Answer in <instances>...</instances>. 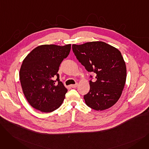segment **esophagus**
<instances>
[{"instance_id":"obj_1","label":"esophagus","mask_w":149,"mask_h":149,"mask_svg":"<svg viewBox=\"0 0 149 149\" xmlns=\"http://www.w3.org/2000/svg\"><path fill=\"white\" fill-rule=\"evenodd\" d=\"M77 86H78V84L77 83L75 84H71V85H70V87L72 88H75L77 87Z\"/></svg>"}]
</instances>
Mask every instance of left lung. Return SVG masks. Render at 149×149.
Instances as JSON below:
<instances>
[{
	"instance_id": "8db88e82",
	"label": "left lung",
	"mask_w": 149,
	"mask_h": 149,
	"mask_svg": "<svg viewBox=\"0 0 149 149\" xmlns=\"http://www.w3.org/2000/svg\"><path fill=\"white\" fill-rule=\"evenodd\" d=\"M77 60L88 72H94L96 81H90V91L84 95L86 104L95 111L113 106L120 98L126 81L127 70L121 52L101 41L72 45Z\"/></svg>"
}]
</instances>
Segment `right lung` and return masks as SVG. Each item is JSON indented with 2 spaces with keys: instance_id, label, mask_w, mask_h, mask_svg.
<instances>
[{
  "instance_id": "1",
  "label": "right lung",
  "mask_w": 149,
  "mask_h": 149,
  "mask_svg": "<svg viewBox=\"0 0 149 149\" xmlns=\"http://www.w3.org/2000/svg\"><path fill=\"white\" fill-rule=\"evenodd\" d=\"M71 45H40L23 60L19 72L22 91L29 104L39 111L48 113L63 103L68 89L60 81V65L69 54ZM57 78L58 84L53 81Z\"/></svg>"
}]
</instances>
